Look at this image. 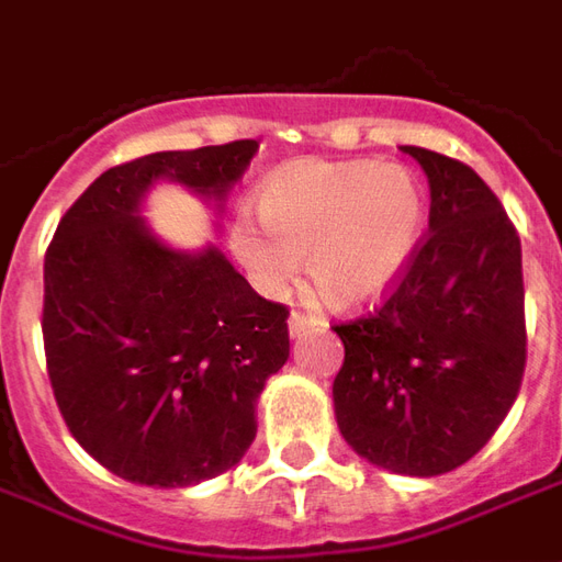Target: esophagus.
<instances>
[{
    "label": "esophagus",
    "mask_w": 562,
    "mask_h": 562,
    "mask_svg": "<svg viewBox=\"0 0 562 562\" xmlns=\"http://www.w3.org/2000/svg\"><path fill=\"white\" fill-rule=\"evenodd\" d=\"M313 325H316V322L310 316H304V313H292V316H289V334H292V337H301V334H306Z\"/></svg>",
    "instance_id": "esophagus-1"
}]
</instances>
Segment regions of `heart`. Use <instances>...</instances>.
Here are the masks:
<instances>
[{
    "label": "heart",
    "mask_w": 562,
    "mask_h": 562,
    "mask_svg": "<svg viewBox=\"0 0 562 562\" xmlns=\"http://www.w3.org/2000/svg\"><path fill=\"white\" fill-rule=\"evenodd\" d=\"M261 222L237 216L232 249L265 292H282L306 256V280L334 306L376 301L422 240L424 186L403 165L297 161L258 195Z\"/></svg>",
    "instance_id": "b5f03b06"
}]
</instances>
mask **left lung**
Masks as SVG:
<instances>
[{
    "mask_svg": "<svg viewBox=\"0 0 562 562\" xmlns=\"http://www.w3.org/2000/svg\"><path fill=\"white\" fill-rule=\"evenodd\" d=\"M427 173L430 225L389 297L334 330L342 439L382 470H458L518 397L527 364L520 237L470 165L403 147Z\"/></svg>",
    "mask_w": 562,
    "mask_h": 562,
    "instance_id": "1",
    "label": "left lung"
}]
</instances>
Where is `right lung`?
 Segmentation results:
<instances>
[{
  "label": "right lung",
  "mask_w": 562,
  "mask_h": 562,
  "mask_svg": "<svg viewBox=\"0 0 562 562\" xmlns=\"http://www.w3.org/2000/svg\"><path fill=\"white\" fill-rule=\"evenodd\" d=\"M258 140L116 165L68 207L44 256V355L68 430L120 479L189 487L240 463L256 401L289 361V310L216 246L180 252L140 220L159 180L225 201Z\"/></svg>",
  "instance_id": "1"
}]
</instances>
